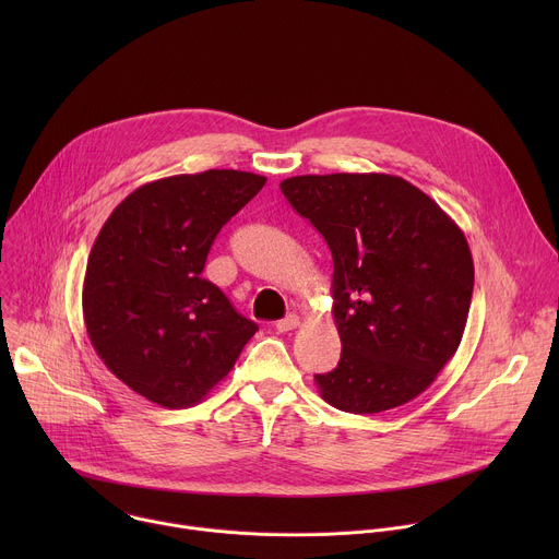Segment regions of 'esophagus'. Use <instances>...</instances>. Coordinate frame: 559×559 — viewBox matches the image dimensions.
Instances as JSON below:
<instances>
[{"label":"esophagus","mask_w":559,"mask_h":559,"mask_svg":"<svg viewBox=\"0 0 559 559\" xmlns=\"http://www.w3.org/2000/svg\"><path fill=\"white\" fill-rule=\"evenodd\" d=\"M298 325H300V318H298L296 313H289V316L281 318V321H276V332L285 334V332H292V330H296Z\"/></svg>","instance_id":"34e87169"}]
</instances>
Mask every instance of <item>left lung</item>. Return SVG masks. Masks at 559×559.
I'll list each match as a JSON object with an SVG mask.
<instances>
[{"label": "left lung", "instance_id": "obj_1", "mask_svg": "<svg viewBox=\"0 0 559 559\" xmlns=\"http://www.w3.org/2000/svg\"><path fill=\"white\" fill-rule=\"evenodd\" d=\"M332 250L341 362L318 373L323 401L380 414L420 395L453 358L473 294V259L455 221L393 175H302L281 183Z\"/></svg>", "mask_w": 559, "mask_h": 559}]
</instances>
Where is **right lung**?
I'll return each mask as SVG.
<instances>
[{"mask_svg":"<svg viewBox=\"0 0 559 559\" xmlns=\"http://www.w3.org/2000/svg\"><path fill=\"white\" fill-rule=\"evenodd\" d=\"M265 181L238 170L158 179L128 194L97 234L82 294L88 338L150 403H201L257 334L201 272L221 227Z\"/></svg>","mask_w":559,"mask_h":559,"instance_id":"add662e5","label":"right lung"}]
</instances>
